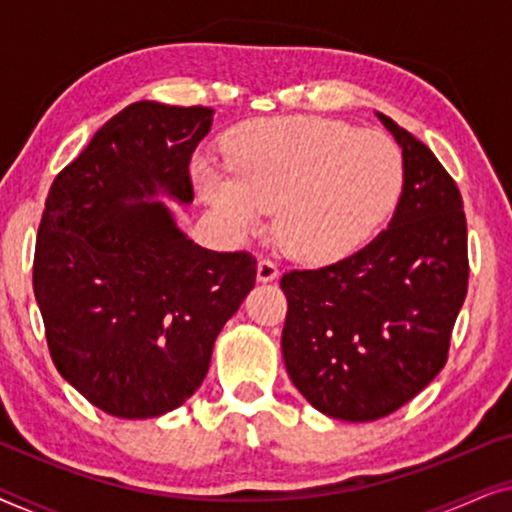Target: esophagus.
Segmentation results:
<instances>
[{
	"instance_id": "34e87169",
	"label": "esophagus",
	"mask_w": 512,
	"mask_h": 512,
	"mask_svg": "<svg viewBox=\"0 0 512 512\" xmlns=\"http://www.w3.org/2000/svg\"><path fill=\"white\" fill-rule=\"evenodd\" d=\"M256 277H258V282H272V279L279 277L277 265L272 263L270 258H261V261H258V268H256Z\"/></svg>"
}]
</instances>
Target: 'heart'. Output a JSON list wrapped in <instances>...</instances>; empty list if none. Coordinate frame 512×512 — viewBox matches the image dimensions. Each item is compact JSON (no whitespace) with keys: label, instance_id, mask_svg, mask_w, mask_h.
Wrapping results in <instances>:
<instances>
[{"label":"heart","instance_id":"1","mask_svg":"<svg viewBox=\"0 0 512 512\" xmlns=\"http://www.w3.org/2000/svg\"><path fill=\"white\" fill-rule=\"evenodd\" d=\"M226 167L198 160L200 198L230 235H249L275 209V237L300 263H331L361 247L401 188L403 160L380 130L312 116L237 128Z\"/></svg>","mask_w":512,"mask_h":512}]
</instances>
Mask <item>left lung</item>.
I'll return each instance as SVG.
<instances>
[{
	"instance_id": "left-lung-1",
	"label": "left lung",
	"mask_w": 512,
	"mask_h": 512,
	"mask_svg": "<svg viewBox=\"0 0 512 512\" xmlns=\"http://www.w3.org/2000/svg\"><path fill=\"white\" fill-rule=\"evenodd\" d=\"M403 149L389 228L317 270L282 277L286 373L314 408L375 422L415 398L447 361L468 289L461 193L431 149L377 114Z\"/></svg>"
}]
</instances>
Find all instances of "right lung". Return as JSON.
Returning a JSON list of instances; mask_svg holds the SVG:
<instances>
[{"label":"right lung","instance_id":"right-lung-1","mask_svg":"<svg viewBox=\"0 0 512 512\" xmlns=\"http://www.w3.org/2000/svg\"><path fill=\"white\" fill-rule=\"evenodd\" d=\"M212 116L130 104L48 191L34 298L55 368L107 415L160 417L191 398L256 284L254 256L200 247L158 200L193 202L188 163Z\"/></svg>","mask_w":512,"mask_h":512}]
</instances>
